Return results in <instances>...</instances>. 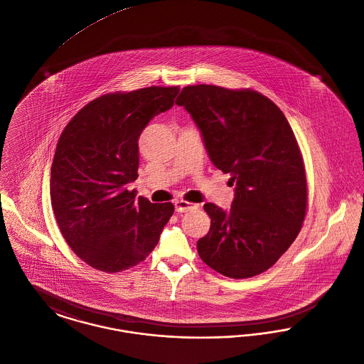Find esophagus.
Returning a JSON list of instances; mask_svg holds the SVG:
<instances>
[{
	"mask_svg": "<svg viewBox=\"0 0 364 364\" xmlns=\"http://www.w3.org/2000/svg\"><path fill=\"white\" fill-rule=\"evenodd\" d=\"M198 206H199V205L186 202V200H183V199H180V200H176V202H174L176 212H178V213H184V212H190V210H193V209H198Z\"/></svg>",
	"mask_w": 364,
	"mask_h": 364,
	"instance_id": "1",
	"label": "esophagus"
}]
</instances>
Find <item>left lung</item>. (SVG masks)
I'll list each match as a JSON object with an SVG mask.
<instances>
[{
  "label": "left lung",
  "instance_id": "1",
  "mask_svg": "<svg viewBox=\"0 0 364 364\" xmlns=\"http://www.w3.org/2000/svg\"><path fill=\"white\" fill-rule=\"evenodd\" d=\"M191 115L214 166L231 174L230 210L206 203L210 230L198 255L228 278L271 268L299 235L306 210L302 156L284 114L255 90L183 87L176 100Z\"/></svg>",
  "mask_w": 364,
  "mask_h": 364
}]
</instances>
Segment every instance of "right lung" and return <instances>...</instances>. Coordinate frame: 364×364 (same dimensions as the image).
Segmentation results:
<instances>
[{
  "instance_id": "add662e5",
  "label": "right lung",
  "mask_w": 364,
  "mask_h": 364,
  "mask_svg": "<svg viewBox=\"0 0 364 364\" xmlns=\"http://www.w3.org/2000/svg\"><path fill=\"white\" fill-rule=\"evenodd\" d=\"M178 86L108 93L68 122L50 168V203L73 252L103 272L134 267L158 245L174 206L129 191L137 178L139 137L174 105Z\"/></svg>"
}]
</instances>
